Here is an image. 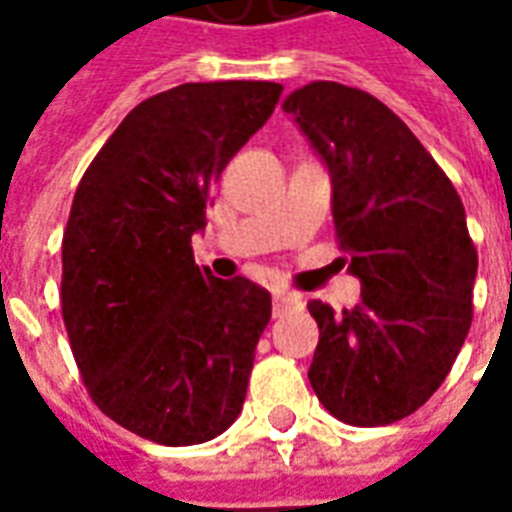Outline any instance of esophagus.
<instances>
[{
  "mask_svg": "<svg viewBox=\"0 0 512 512\" xmlns=\"http://www.w3.org/2000/svg\"><path fill=\"white\" fill-rule=\"evenodd\" d=\"M304 301H301L299 293H274V315H285L290 310H301Z\"/></svg>",
  "mask_w": 512,
  "mask_h": 512,
  "instance_id": "esophagus-1",
  "label": "esophagus"
}]
</instances>
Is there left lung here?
<instances>
[{
	"mask_svg": "<svg viewBox=\"0 0 512 512\" xmlns=\"http://www.w3.org/2000/svg\"><path fill=\"white\" fill-rule=\"evenodd\" d=\"M282 109L332 180V216L354 310L310 301L321 340L310 384L323 408L356 428L414 414L450 373L472 326L477 252L466 211L400 117L365 90L310 82Z\"/></svg>",
	"mask_w": 512,
	"mask_h": 512,
	"instance_id": "obj_1",
	"label": "left lung"
}]
</instances>
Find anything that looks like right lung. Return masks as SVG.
<instances>
[{"label":"right lung","instance_id":"1","mask_svg":"<svg viewBox=\"0 0 512 512\" xmlns=\"http://www.w3.org/2000/svg\"><path fill=\"white\" fill-rule=\"evenodd\" d=\"M277 82H189L131 109L84 172L62 238V318L95 406L142 439H216L244 406L271 296L194 263L211 186Z\"/></svg>","mask_w":512,"mask_h":512}]
</instances>
